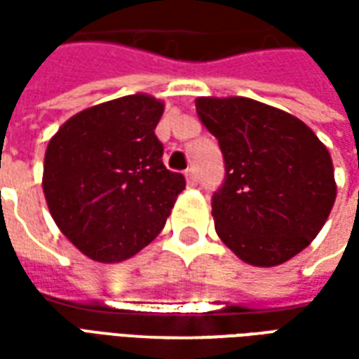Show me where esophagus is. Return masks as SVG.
I'll return each instance as SVG.
<instances>
[{
    "mask_svg": "<svg viewBox=\"0 0 359 359\" xmlns=\"http://www.w3.org/2000/svg\"><path fill=\"white\" fill-rule=\"evenodd\" d=\"M184 177H187V182L190 187H196V182H198V175H196V169H188L184 172Z\"/></svg>",
    "mask_w": 359,
    "mask_h": 359,
    "instance_id": "34e87169",
    "label": "esophagus"
}]
</instances>
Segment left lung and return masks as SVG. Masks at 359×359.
<instances>
[{
  "instance_id": "1",
  "label": "left lung",
  "mask_w": 359,
  "mask_h": 359,
  "mask_svg": "<svg viewBox=\"0 0 359 359\" xmlns=\"http://www.w3.org/2000/svg\"><path fill=\"white\" fill-rule=\"evenodd\" d=\"M225 157L215 231L244 264L275 267L308 248L337 200L329 149L304 121L242 95L196 97Z\"/></svg>"
}]
</instances>
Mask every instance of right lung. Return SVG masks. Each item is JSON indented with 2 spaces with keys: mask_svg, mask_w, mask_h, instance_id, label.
I'll use <instances>...</instances> for the list:
<instances>
[{
  "mask_svg": "<svg viewBox=\"0 0 359 359\" xmlns=\"http://www.w3.org/2000/svg\"><path fill=\"white\" fill-rule=\"evenodd\" d=\"M165 103L130 94L67 118L43 157L42 188L59 231L97 264L136 256L161 233L187 182L163 165Z\"/></svg>",
  "mask_w": 359,
  "mask_h": 359,
  "instance_id": "obj_1",
  "label": "right lung"
}]
</instances>
